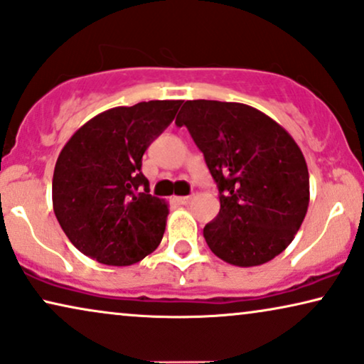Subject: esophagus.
<instances>
[{"mask_svg":"<svg viewBox=\"0 0 364 364\" xmlns=\"http://www.w3.org/2000/svg\"><path fill=\"white\" fill-rule=\"evenodd\" d=\"M174 200H176L179 205H188V203L191 201V196H176Z\"/></svg>","mask_w":364,"mask_h":364,"instance_id":"obj_1","label":"esophagus"}]
</instances>
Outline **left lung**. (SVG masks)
<instances>
[{
  "label": "left lung",
  "instance_id": "left-lung-1",
  "mask_svg": "<svg viewBox=\"0 0 364 364\" xmlns=\"http://www.w3.org/2000/svg\"><path fill=\"white\" fill-rule=\"evenodd\" d=\"M205 154L220 190V213L203 230L232 266L268 263L294 240L309 205L306 159L268 114L243 103L193 100L176 118Z\"/></svg>",
  "mask_w": 364,
  "mask_h": 364
}]
</instances>
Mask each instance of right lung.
<instances>
[{"instance_id": "add662e5", "label": "right lung", "mask_w": 364, "mask_h": 364, "mask_svg": "<svg viewBox=\"0 0 364 364\" xmlns=\"http://www.w3.org/2000/svg\"><path fill=\"white\" fill-rule=\"evenodd\" d=\"M181 103L154 100L106 109L63 146L53 174V210L68 240L91 259L129 266L161 243L168 203L149 195L141 159Z\"/></svg>"}]
</instances>
